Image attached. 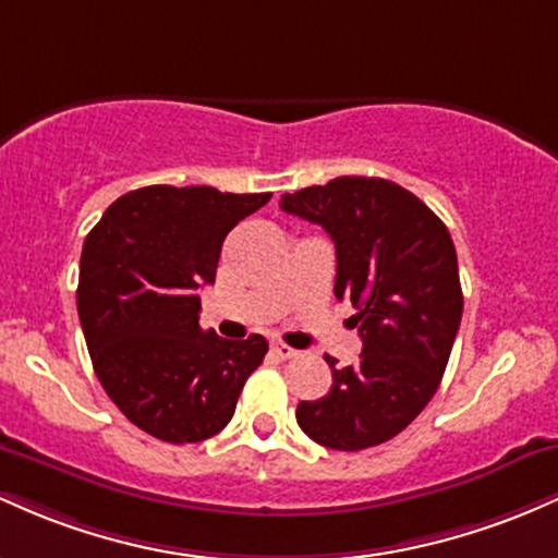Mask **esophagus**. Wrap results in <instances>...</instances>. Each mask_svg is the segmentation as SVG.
<instances>
[{"label":"esophagus","instance_id":"34e87169","mask_svg":"<svg viewBox=\"0 0 558 558\" xmlns=\"http://www.w3.org/2000/svg\"><path fill=\"white\" fill-rule=\"evenodd\" d=\"M271 353L277 355V359H281V361H290V359H295L298 350H295V348H290V345H284V342H274V345H271Z\"/></svg>","mask_w":558,"mask_h":558}]
</instances>
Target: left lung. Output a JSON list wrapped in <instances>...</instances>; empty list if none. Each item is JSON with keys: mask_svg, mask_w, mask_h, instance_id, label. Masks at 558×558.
Masks as SVG:
<instances>
[{"mask_svg": "<svg viewBox=\"0 0 558 558\" xmlns=\"http://www.w3.org/2000/svg\"><path fill=\"white\" fill-rule=\"evenodd\" d=\"M281 210L318 223L337 250L335 295L359 311V366H331L324 398L298 405V424L331 450L392 440L440 387L464 311L446 223L396 181L340 177L281 195Z\"/></svg>", "mask_w": 558, "mask_h": 558, "instance_id": "1", "label": "left lung"}]
</instances>
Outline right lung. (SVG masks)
Returning a JSON list of instances; mask_svg holds the SVG:
<instances>
[{"label":"right lung","instance_id":"1","mask_svg":"<svg viewBox=\"0 0 558 558\" xmlns=\"http://www.w3.org/2000/svg\"><path fill=\"white\" fill-rule=\"evenodd\" d=\"M271 199L213 186H142L118 197L84 240L78 318L94 374L131 424L184 446L231 422L266 337L199 329L227 234Z\"/></svg>","mask_w":558,"mask_h":558}]
</instances>
